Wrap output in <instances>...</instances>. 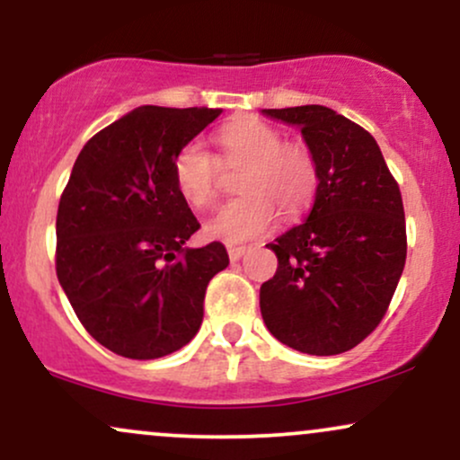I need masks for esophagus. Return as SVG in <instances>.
I'll list each match as a JSON object with an SVG mask.
<instances>
[{
	"mask_svg": "<svg viewBox=\"0 0 460 460\" xmlns=\"http://www.w3.org/2000/svg\"><path fill=\"white\" fill-rule=\"evenodd\" d=\"M226 252H229L231 261H237V260H242V257H244L246 246H229V248H226Z\"/></svg>",
	"mask_w": 460,
	"mask_h": 460,
	"instance_id": "esophagus-1",
	"label": "esophagus"
}]
</instances>
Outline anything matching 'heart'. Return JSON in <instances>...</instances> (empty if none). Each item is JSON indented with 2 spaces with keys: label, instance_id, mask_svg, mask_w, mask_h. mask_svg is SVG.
I'll return each instance as SVG.
<instances>
[{
  "label": "heart",
  "instance_id": "1",
  "mask_svg": "<svg viewBox=\"0 0 460 460\" xmlns=\"http://www.w3.org/2000/svg\"><path fill=\"white\" fill-rule=\"evenodd\" d=\"M226 164H246L240 192L205 225V235L229 244L261 237L279 220V209L296 218L318 192L320 172L305 142L283 140V134L260 119H237L216 136ZM220 162L203 142L190 140L175 153L172 177L192 208L205 209L218 197Z\"/></svg>",
  "mask_w": 460,
  "mask_h": 460
}]
</instances>
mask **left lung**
I'll use <instances>...</instances> for the list:
<instances>
[{
	"instance_id": "obj_1",
	"label": "left lung",
	"mask_w": 460,
	"mask_h": 460,
	"mask_svg": "<svg viewBox=\"0 0 460 460\" xmlns=\"http://www.w3.org/2000/svg\"><path fill=\"white\" fill-rule=\"evenodd\" d=\"M296 125L320 183L303 225L266 244L279 268L260 289L261 318L285 346L331 357L381 324L402 277V194L376 140L324 105L263 110Z\"/></svg>"
}]
</instances>
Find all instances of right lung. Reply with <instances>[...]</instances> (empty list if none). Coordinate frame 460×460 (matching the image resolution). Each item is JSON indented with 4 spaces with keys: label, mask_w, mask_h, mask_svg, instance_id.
I'll return each mask as SVG.
<instances>
[{
    "label": "right lung",
    "mask_w": 460,
    "mask_h": 460,
    "mask_svg": "<svg viewBox=\"0 0 460 460\" xmlns=\"http://www.w3.org/2000/svg\"><path fill=\"white\" fill-rule=\"evenodd\" d=\"M223 110L142 105L79 151L56 218V272L99 344L160 358L197 335L220 242L183 248L200 229L172 177L175 153Z\"/></svg>",
    "instance_id": "1"
}]
</instances>
